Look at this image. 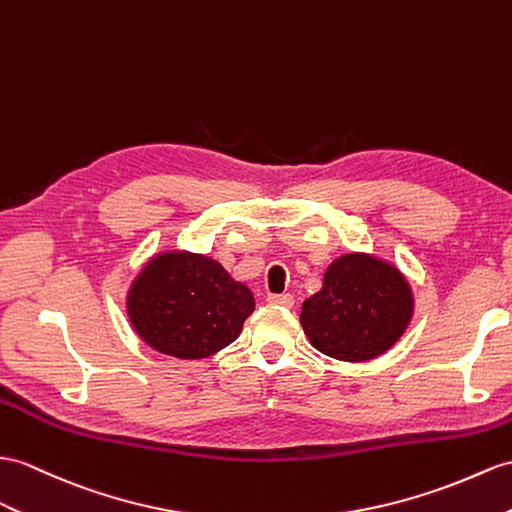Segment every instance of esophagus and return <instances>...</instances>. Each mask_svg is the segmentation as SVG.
<instances>
[{"mask_svg": "<svg viewBox=\"0 0 512 512\" xmlns=\"http://www.w3.org/2000/svg\"><path fill=\"white\" fill-rule=\"evenodd\" d=\"M269 304H273V306H282V308H293L295 299H293V295H289V293H282V295H269Z\"/></svg>", "mask_w": 512, "mask_h": 512, "instance_id": "esophagus-1", "label": "esophagus"}]
</instances>
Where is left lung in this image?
<instances>
[{"label":"left lung","mask_w":512,"mask_h":512,"mask_svg":"<svg viewBox=\"0 0 512 512\" xmlns=\"http://www.w3.org/2000/svg\"><path fill=\"white\" fill-rule=\"evenodd\" d=\"M413 315V286L402 269L380 256L350 252L328 265L321 289L304 299L299 323L321 354L363 363L389 352Z\"/></svg>","instance_id":"8db88e82"}]
</instances>
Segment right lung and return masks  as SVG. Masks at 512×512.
Listing matches in <instances>:
<instances>
[{
	"label": "right lung",
	"instance_id": "add662e5",
	"mask_svg": "<svg viewBox=\"0 0 512 512\" xmlns=\"http://www.w3.org/2000/svg\"><path fill=\"white\" fill-rule=\"evenodd\" d=\"M254 295L219 260L189 249H162L136 273L126 310L139 339L158 354L202 360L241 334Z\"/></svg>",
	"mask_w": 512,
	"mask_h": 512
}]
</instances>
